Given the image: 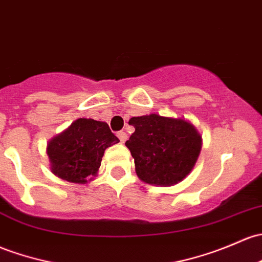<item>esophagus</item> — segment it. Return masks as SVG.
<instances>
[{
    "mask_svg": "<svg viewBox=\"0 0 262 262\" xmlns=\"http://www.w3.org/2000/svg\"><path fill=\"white\" fill-rule=\"evenodd\" d=\"M117 136H118V138L120 139V142H122V143H124L126 139H128V134H126L125 132H118Z\"/></svg>",
    "mask_w": 262,
    "mask_h": 262,
    "instance_id": "1",
    "label": "esophagus"
}]
</instances>
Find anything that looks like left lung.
<instances>
[{"label":"left lung","instance_id":"1","mask_svg":"<svg viewBox=\"0 0 262 262\" xmlns=\"http://www.w3.org/2000/svg\"><path fill=\"white\" fill-rule=\"evenodd\" d=\"M129 124L136 130L125 145L143 182L173 186L191 173L202 148V137L194 125L158 114L133 117Z\"/></svg>","mask_w":262,"mask_h":262}]
</instances>
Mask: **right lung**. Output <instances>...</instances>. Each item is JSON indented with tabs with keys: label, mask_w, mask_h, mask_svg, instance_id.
I'll use <instances>...</instances> for the list:
<instances>
[{
	"label": "right lung",
	"mask_w": 262,
	"mask_h": 262,
	"mask_svg": "<svg viewBox=\"0 0 262 262\" xmlns=\"http://www.w3.org/2000/svg\"><path fill=\"white\" fill-rule=\"evenodd\" d=\"M118 142L105 122L79 118L49 142L51 172L71 183H86L98 173L104 150Z\"/></svg>",
	"instance_id": "obj_1"
}]
</instances>
